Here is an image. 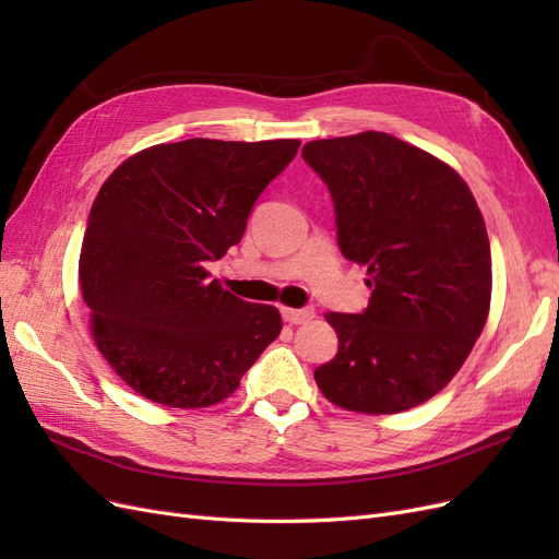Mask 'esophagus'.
Here are the masks:
<instances>
[{"label": "esophagus", "mask_w": 559, "mask_h": 559, "mask_svg": "<svg viewBox=\"0 0 559 559\" xmlns=\"http://www.w3.org/2000/svg\"><path fill=\"white\" fill-rule=\"evenodd\" d=\"M282 317H284V321H289V324H308V321L314 317V310L312 308H300V310L282 308Z\"/></svg>", "instance_id": "1"}]
</instances>
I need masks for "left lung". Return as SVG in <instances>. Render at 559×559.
<instances>
[{"instance_id":"left-lung-1","label":"left lung","mask_w":559,"mask_h":559,"mask_svg":"<svg viewBox=\"0 0 559 559\" xmlns=\"http://www.w3.org/2000/svg\"><path fill=\"white\" fill-rule=\"evenodd\" d=\"M302 158L329 186L337 247L373 289L364 312L326 314L337 354L314 380L345 411L415 408L454 378L487 321L492 257L476 198L450 165L386 132L314 140Z\"/></svg>"}]
</instances>
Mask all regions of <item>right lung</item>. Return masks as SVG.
I'll list each match as a JSON object with an SVG mask.
<instances>
[{
    "label": "right lung",
    "instance_id": "add662e5",
    "mask_svg": "<svg viewBox=\"0 0 559 559\" xmlns=\"http://www.w3.org/2000/svg\"><path fill=\"white\" fill-rule=\"evenodd\" d=\"M298 140H183L130 156L99 189L79 282L97 349L128 386L167 408H207L282 331L277 308L210 280L242 240Z\"/></svg>",
    "mask_w": 559,
    "mask_h": 559
}]
</instances>
